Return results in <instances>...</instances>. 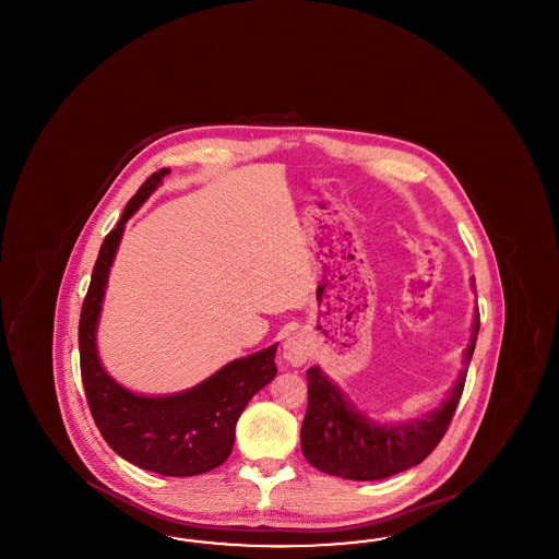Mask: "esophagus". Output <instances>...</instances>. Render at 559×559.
<instances>
[{
  "label": "esophagus",
  "mask_w": 559,
  "mask_h": 559,
  "mask_svg": "<svg viewBox=\"0 0 559 559\" xmlns=\"http://www.w3.org/2000/svg\"><path fill=\"white\" fill-rule=\"evenodd\" d=\"M283 358L293 365V367H301L308 362L310 358V344L301 333H295L292 337L285 340L283 344Z\"/></svg>",
  "instance_id": "34e87169"
}]
</instances>
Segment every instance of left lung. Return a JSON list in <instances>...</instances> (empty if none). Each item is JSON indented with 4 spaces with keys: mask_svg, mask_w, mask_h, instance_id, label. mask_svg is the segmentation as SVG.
<instances>
[{
    "mask_svg": "<svg viewBox=\"0 0 559 559\" xmlns=\"http://www.w3.org/2000/svg\"><path fill=\"white\" fill-rule=\"evenodd\" d=\"M472 289L476 283L472 278ZM479 331L474 308L469 346L463 349V369L442 402L408 421H377L360 411L320 367L308 369V411L301 426V452L317 469L337 478L369 481L396 476L419 465L447 433Z\"/></svg>",
    "mask_w": 559,
    "mask_h": 559,
    "instance_id": "1",
    "label": "left lung"
}]
</instances>
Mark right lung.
Listing matches in <instances>:
<instances>
[{"instance_id":"obj_1","label":"right lung","mask_w":559,"mask_h":559,"mask_svg":"<svg viewBox=\"0 0 559 559\" xmlns=\"http://www.w3.org/2000/svg\"><path fill=\"white\" fill-rule=\"evenodd\" d=\"M169 171L159 169L140 187L100 247L81 306V379L92 417L112 451L140 469L188 478L212 472L228 459L240 413L276 374L278 344L230 360L201 383L176 394H135L108 374L98 352V322L108 274L128 219Z\"/></svg>"}]
</instances>
